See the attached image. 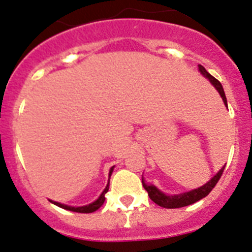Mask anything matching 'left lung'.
<instances>
[{
  "mask_svg": "<svg viewBox=\"0 0 252 252\" xmlns=\"http://www.w3.org/2000/svg\"><path fill=\"white\" fill-rule=\"evenodd\" d=\"M199 72H201L204 77L208 78L209 82H211V83L216 87V90L220 92V94H221L224 104L227 106L226 95H224L223 88H222V84L220 83V81H218V79H216L213 75L209 74L206 69H204L203 65H199ZM223 170H224V166L221 169V170L218 171L217 174H216L212 179L209 180L208 183L204 184V186L201 187V188L193 189V190H190V192L182 193V194H177V195L164 194V193L160 192L159 189H157L154 186L145 184L144 179H142V186H144V188L146 189V192H148V194H149V197H150L151 201H153L154 203H157L158 206L162 207V208H180V207H186V206H189V204L195 203V202H198L199 199H202V198H204L206 195H208L209 193H211V190H212V189L216 187V184H217L218 180H220V178H221Z\"/></svg>",
  "mask_w": 252,
  "mask_h": 252,
  "instance_id": "8db88e82",
  "label": "left lung"
}]
</instances>
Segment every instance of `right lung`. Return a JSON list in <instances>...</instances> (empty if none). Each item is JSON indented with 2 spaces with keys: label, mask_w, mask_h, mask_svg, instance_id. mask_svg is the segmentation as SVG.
<instances>
[{
  "label": "right lung",
  "mask_w": 252,
  "mask_h": 252,
  "mask_svg": "<svg viewBox=\"0 0 252 252\" xmlns=\"http://www.w3.org/2000/svg\"><path fill=\"white\" fill-rule=\"evenodd\" d=\"M113 171V168H111L110 170V177L111 174H112ZM108 188H110V180H108V184H107V187L104 188V190L102 192V194L99 195V198L97 199L95 202H93V203L88 204V206H84V207H69V206H65V204H62V203H58V202H53V203L55 204V206L60 207V208H64V209H68V211H72V212H78V213H92L94 212V211H97V209L99 208V207L103 204L104 202V194H106L107 192H108Z\"/></svg>",
  "instance_id": "right-lung-1"
}]
</instances>
